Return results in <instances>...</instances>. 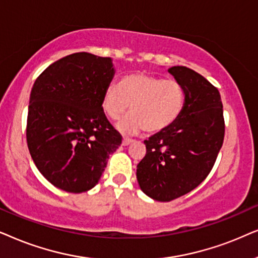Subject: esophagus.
Segmentation results:
<instances>
[{
    "label": "esophagus",
    "mask_w": 258,
    "mask_h": 258,
    "mask_svg": "<svg viewBox=\"0 0 258 258\" xmlns=\"http://www.w3.org/2000/svg\"><path fill=\"white\" fill-rule=\"evenodd\" d=\"M131 143H133V139H130V138H123L122 139V145L123 146L130 145V144H131Z\"/></svg>",
    "instance_id": "34e87169"
}]
</instances>
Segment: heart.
<instances>
[{
	"mask_svg": "<svg viewBox=\"0 0 258 258\" xmlns=\"http://www.w3.org/2000/svg\"><path fill=\"white\" fill-rule=\"evenodd\" d=\"M184 104L185 91L179 81L146 73L126 75L119 86H108L102 97V108L109 118H121L131 108L132 113L118 123L120 131L131 135L143 130L158 133L169 128Z\"/></svg>",
	"mask_w": 258,
	"mask_h": 258,
	"instance_id": "1",
	"label": "heart"
}]
</instances>
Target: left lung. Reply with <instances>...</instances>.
Listing matches in <instances>:
<instances>
[{"instance_id":"1","label":"left lung","mask_w":258,"mask_h":258,"mask_svg":"<svg viewBox=\"0 0 258 258\" xmlns=\"http://www.w3.org/2000/svg\"><path fill=\"white\" fill-rule=\"evenodd\" d=\"M169 73L183 85L184 108L169 128L144 142L146 154L137 165L140 188L159 202L186 195L208 177L225 132L218 89L187 67H171Z\"/></svg>"}]
</instances>
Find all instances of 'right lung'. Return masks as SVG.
<instances>
[{
    "label": "right lung",
    "instance_id": "right-lung-1",
    "mask_svg": "<svg viewBox=\"0 0 258 258\" xmlns=\"http://www.w3.org/2000/svg\"><path fill=\"white\" fill-rule=\"evenodd\" d=\"M113 77L111 57L84 51L55 61L34 82L27 144L37 170L61 190L80 194L94 187L121 144L102 108Z\"/></svg>",
    "mask_w": 258,
    "mask_h": 258
}]
</instances>
